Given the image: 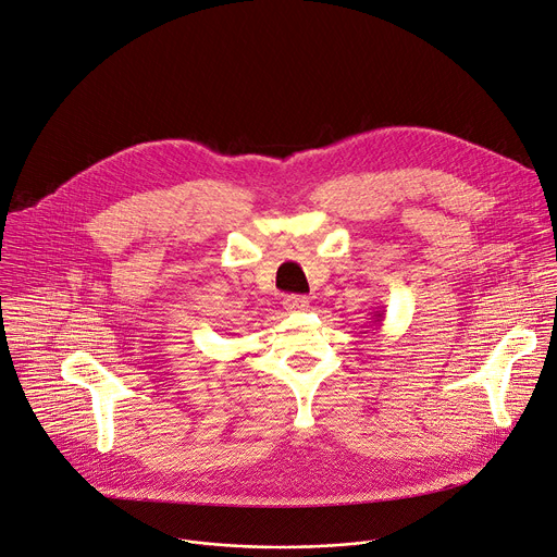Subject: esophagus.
Returning <instances> with one entry per match:
<instances>
[{"label":"esophagus","mask_w":557,"mask_h":557,"mask_svg":"<svg viewBox=\"0 0 557 557\" xmlns=\"http://www.w3.org/2000/svg\"><path fill=\"white\" fill-rule=\"evenodd\" d=\"M307 307H310V300H307L305 296L292 294V296H285V300H283V310H287V312H305Z\"/></svg>","instance_id":"34e87169"}]
</instances>
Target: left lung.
<instances>
[{"instance_id":"1","label":"left lung","mask_w":557,"mask_h":557,"mask_svg":"<svg viewBox=\"0 0 557 557\" xmlns=\"http://www.w3.org/2000/svg\"><path fill=\"white\" fill-rule=\"evenodd\" d=\"M383 321H385V317H383V314H376V321H374V325H376V330H381V325H383Z\"/></svg>"}]
</instances>
